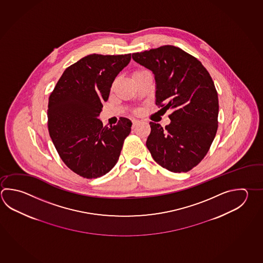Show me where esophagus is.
Wrapping results in <instances>:
<instances>
[{
	"label": "esophagus",
	"mask_w": 263,
	"mask_h": 263,
	"mask_svg": "<svg viewBox=\"0 0 263 263\" xmlns=\"http://www.w3.org/2000/svg\"><path fill=\"white\" fill-rule=\"evenodd\" d=\"M139 121H138V120H132V127L134 128V127H136L138 124H139Z\"/></svg>",
	"instance_id": "esophagus-1"
}]
</instances>
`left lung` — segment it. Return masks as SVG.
<instances>
[{
    "label": "left lung",
    "mask_w": 263,
    "mask_h": 263,
    "mask_svg": "<svg viewBox=\"0 0 263 263\" xmlns=\"http://www.w3.org/2000/svg\"><path fill=\"white\" fill-rule=\"evenodd\" d=\"M154 72L156 105L171 123L151 122L146 146L154 161L174 173L188 172L204 158L218 130V92L213 80L194 55L174 45L132 54Z\"/></svg>",
    "instance_id": "obj_1"
}]
</instances>
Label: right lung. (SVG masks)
<instances>
[{"label":"right lung","instance_id":"add662e5","mask_svg":"<svg viewBox=\"0 0 263 263\" xmlns=\"http://www.w3.org/2000/svg\"><path fill=\"white\" fill-rule=\"evenodd\" d=\"M130 60L131 54L86 55L65 69L50 94V137L64 164L85 179L114 168L131 132L126 118L110 127L98 119L115 77Z\"/></svg>","mask_w":263,"mask_h":263}]
</instances>
